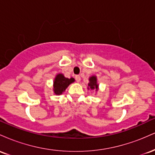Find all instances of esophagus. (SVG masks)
<instances>
[{"mask_svg": "<svg viewBox=\"0 0 155 155\" xmlns=\"http://www.w3.org/2000/svg\"><path fill=\"white\" fill-rule=\"evenodd\" d=\"M75 79H76V81H77V82H79V81H81V77H80L79 75H76L75 76Z\"/></svg>", "mask_w": 155, "mask_h": 155, "instance_id": "1", "label": "esophagus"}]
</instances>
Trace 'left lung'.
I'll return each instance as SVG.
<instances>
[{
	"label": "left lung",
	"instance_id": "left-lung-1",
	"mask_svg": "<svg viewBox=\"0 0 155 155\" xmlns=\"http://www.w3.org/2000/svg\"><path fill=\"white\" fill-rule=\"evenodd\" d=\"M90 83L88 84V87L91 90H95V91H97V89H98V85L97 84V78L95 76H92V77L90 78ZM89 89V88H88Z\"/></svg>",
	"mask_w": 155,
	"mask_h": 155
}]
</instances>
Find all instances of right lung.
I'll use <instances>...</instances> for the list:
<instances>
[{
  "label": "right lung",
  "instance_id": "1",
  "mask_svg": "<svg viewBox=\"0 0 155 155\" xmlns=\"http://www.w3.org/2000/svg\"><path fill=\"white\" fill-rule=\"evenodd\" d=\"M74 81V78L68 79L63 74H58L54 81V92L56 95H60L65 91V89L69 86L70 84Z\"/></svg>",
  "mask_w": 155,
  "mask_h": 155
}]
</instances>
